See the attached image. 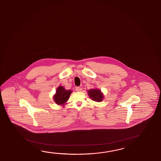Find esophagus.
I'll use <instances>...</instances> for the list:
<instances>
[{
	"mask_svg": "<svg viewBox=\"0 0 161 161\" xmlns=\"http://www.w3.org/2000/svg\"><path fill=\"white\" fill-rule=\"evenodd\" d=\"M75 90L76 92H81L82 91V88L80 87H76Z\"/></svg>",
	"mask_w": 161,
	"mask_h": 161,
	"instance_id": "1",
	"label": "esophagus"
}]
</instances>
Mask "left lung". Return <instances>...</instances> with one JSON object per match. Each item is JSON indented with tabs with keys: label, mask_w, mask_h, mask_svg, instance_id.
<instances>
[{
	"label": "left lung",
	"mask_w": 161,
	"mask_h": 161,
	"mask_svg": "<svg viewBox=\"0 0 161 161\" xmlns=\"http://www.w3.org/2000/svg\"><path fill=\"white\" fill-rule=\"evenodd\" d=\"M89 97L92 98V101L96 102H102L104 96L100 90L98 88H92L87 91Z\"/></svg>",
	"instance_id": "obj_1"
}]
</instances>
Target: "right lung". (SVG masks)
Segmentation results:
<instances>
[{
	"instance_id": "right-lung-1",
	"label": "right lung",
	"mask_w": 161,
	"mask_h": 161,
	"mask_svg": "<svg viewBox=\"0 0 161 161\" xmlns=\"http://www.w3.org/2000/svg\"><path fill=\"white\" fill-rule=\"evenodd\" d=\"M72 91L66 90L64 87L60 86L57 89L56 94L54 95V101L58 104L65 103L69 100Z\"/></svg>"
}]
</instances>
